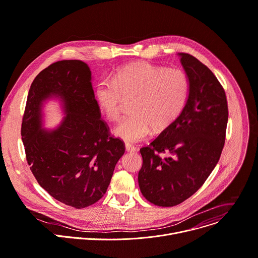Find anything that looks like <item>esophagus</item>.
Segmentation results:
<instances>
[{
  "label": "esophagus",
  "mask_w": 258,
  "mask_h": 258,
  "mask_svg": "<svg viewBox=\"0 0 258 258\" xmlns=\"http://www.w3.org/2000/svg\"><path fill=\"white\" fill-rule=\"evenodd\" d=\"M125 150H126L127 152H134V151L137 150V148H136L135 146H133V145L126 143V144H125Z\"/></svg>",
  "instance_id": "1"
}]
</instances>
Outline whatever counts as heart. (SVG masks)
Here are the masks:
<instances>
[{
	"label": "heart",
	"mask_w": 258,
	"mask_h": 258,
	"mask_svg": "<svg viewBox=\"0 0 258 258\" xmlns=\"http://www.w3.org/2000/svg\"><path fill=\"white\" fill-rule=\"evenodd\" d=\"M95 93L110 120L120 117L124 97L134 98L133 113L123 117L114 134L126 142H138L151 127L160 132L178 118L189 100L190 82L180 69L140 62L124 67L113 80H101Z\"/></svg>",
	"instance_id": "1"
}]
</instances>
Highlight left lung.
Here are the masks:
<instances>
[{"label": "left lung", "instance_id": "1", "mask_svg": "<svg viewBox=\"0 0 258 258\" xmlns=\"http://www.w3.org/2000/svg\"><path fill=\"white\" fill-rule=\"evenodd\" d=\"M179 56L190 82L189 100L171 125L140 149V190L159 207L177 206L201 188L220 158L228 119L225 92L212 71L188 53Z\"/></svg>", "mask_w": 258, "mask_h": 258}]
</instances>
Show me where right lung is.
I'll use <instances>...</instances> for the list:
<instances>
[{
	"label": "right lung",
	"instance_id": "right-lung-1",
	"mask_svg": "<svg viewBox=\"0 0 258 258\" xmlns=\"http://www.w3.org/2000/svg\"><path fill=\"white\" fill-rule=\"evenodd\" d=\"M91 79L89 67L81 60L51 63L34 79L21 123L27 160L36 180L52 198L76 209L103 198L125 151L101 118ZM53 97L60 100L66 116L55 129L46 130L41 109Z\"/></svg>",
	"mask_w": 258,
	"mask_h": 258
}]
</instances>
